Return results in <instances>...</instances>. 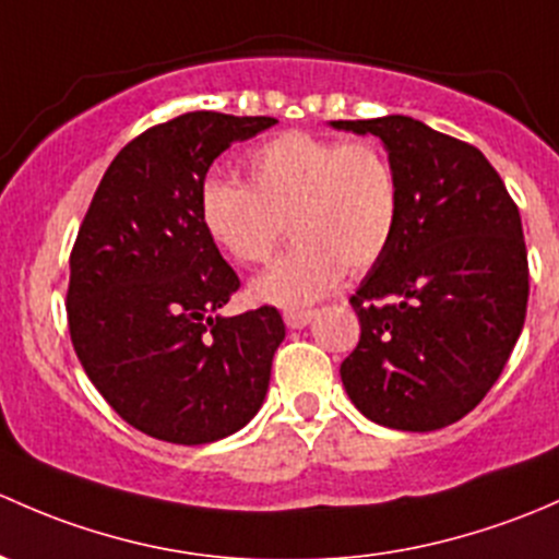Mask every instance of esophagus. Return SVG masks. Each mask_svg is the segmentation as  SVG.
<instances>
[{
    "label": "esophagus",
    "instance_id": "obj_1",
    "mask_svg": "<svg viewBox=\"0 0 559 559\" xmlns=\"http://www.w3.org/2000/svg\"><path fill=\"white\" fill-rule=\"evenodd\" d=\"M314 318V309H290V312H285V325L293 328V331H298V328H307L309 322Z\"/></svg>",
    "mask_w": 559,
    "mask_h": 559
}]
</instances>
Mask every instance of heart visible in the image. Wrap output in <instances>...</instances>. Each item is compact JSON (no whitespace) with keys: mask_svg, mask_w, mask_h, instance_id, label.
Returning <instances> with one entry per match:
<instances>
[{"mask_svg":"<svg viewBox=\"0 0 559 559\" xmlns=\"http://www.w3.org/2000/svg\"><path fill=\"white\" fill-rule=\"evenodd\" d=\"M245 186L206 180L199 193L204 234L237 263H261L290 228L293 245L250 282L274 307H307L336 287L344 269L364 272L390 247L401 188L373 142L287 131L241 164Z\"/></svg>","mask_w":559,"mask_h":559,"instance_id":"1","label":"heart"}]
</instances>
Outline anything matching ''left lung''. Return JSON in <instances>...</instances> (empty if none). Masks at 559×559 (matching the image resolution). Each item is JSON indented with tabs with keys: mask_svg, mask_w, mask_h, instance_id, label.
<instances>
[{
	"mask_svg": "<svg viewBox=\"0 0 559 559\" xmlns=\"http://www.w3.org/2000/svg\"><path fill=\"white\" fill-rule=\"evenodd\" d=\"M331 126L379 136L401 188L390 247L349 298L360 342L342 364L344 390L384 428H447L485 399L525 325L520 210L481 151L423 120Z\"/></svg>",
	"mask_w": 559,
	"mask_h": 559,
	"instance_id": "8db88e82",
	"label": "left lung"
}]
</instances>
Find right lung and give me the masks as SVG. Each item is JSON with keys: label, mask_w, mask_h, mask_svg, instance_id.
I'll return each mask as SVG.
<instances>
[{"label": "right lung", "mask_w": 559, "mask_h": 559, "mask_svg": "<svg viewBox=\"0 0 559 559\" xmlns=\"http://www.w3.org/2000/svg\"><path fill=\"white\" fill-rule=\"evenodd\" d=\"M274 118L186 112L123 147L69 258L67 314L94 388L129 425L169 444L245 428L285 338L274 307L223 318L239 277L199 221L212 160Z\"/></svg>", "instance_id": "add662e5"}]
</instances>
